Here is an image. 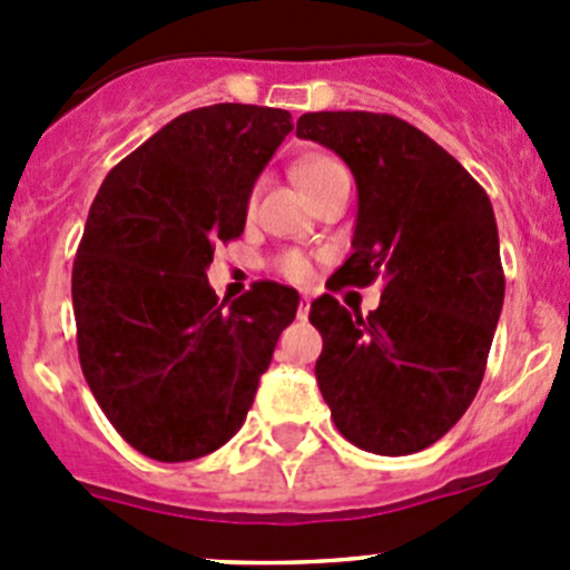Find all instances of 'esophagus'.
<instances>
[{
  "label": "esophagus",
  "instance_id": "esophagus-1",
  "mask_svg": "<svg viewBox=\"0 0 570 570\" xmlns=\"http://www.w3.org/2000/svg\"><path fill=\"white\" fill-rule=\"evenodd\" d=\"M308 308H312V301H308V295H303L301 303H297V314H301V317H306Z\"/></svg>",
  "mask_w": 570,
  "mask_h": 570
}]
</instances>
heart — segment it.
<instances>
[{
  "label": "heart",
  "instance_id": "obj_1",
  "mask_svg": "<svg viewBox=\"0 0 570 570\" xmlns=\"http://www.w3.org/2000/svg\"><path fill=\"white\" fill-rule=\"evenodd\" d=\"M338 168H342V165H338V159L322 157L320 154V157L301 159V163L295 165V178H297V184H301L303 193L312 195L314 189H317L320 184ZM256 198H258V187L253 189L250 198H248L250 212H253V206H256ZM275 269H278L286 281H295V284H301V281H306L308 275H312V262H308V256H303L301 250H286L275 258Z\"/></svg>",
  "mask_w": 570,
  "mask_h": 570
}]
</instances>
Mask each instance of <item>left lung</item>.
I'll return each mask as SVG.
<instances>
[{"label": "left lung", "mask_w": 570, "mask_h": 570, "mask_svg": "<svg viewBox=\"0 0 570 570\" xmlns=\"http://www.w3.org/2000/svg\"><path fill=\"white\" fill-rule=\"evenodd\" d=\"M297 137L331 148L358 187L353 253L331 289L383 281L381 306L312 303L314 366L333 424L375 455H411L463 416L485 375L504 303L485 189L452 154L386 112H306Z\"/></svg>", "instance_id": "obj_1"}]
</instances>
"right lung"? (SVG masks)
I'll return each instance as SVG.
<instances>
[{
    "instance_id": "right-lung-1",
    "label": "right lung",
    "mask_w": 570,
    "mask_h": 570,
    "mask_svg": "<svg viewBox=\"0 0 570 570\" xmlns=\"http://www.w3.org/2000/svg\"><path fill=\"white\" fill-rule=\"evenodd\" d=\"M295 129L286 109L178 115L109 170L73 258L85 381L126 444L181 463L220 450L248 416L301 295L256 281L217 303V243L243 234L264 165Z\"/></svg>"
}]
</instances>
